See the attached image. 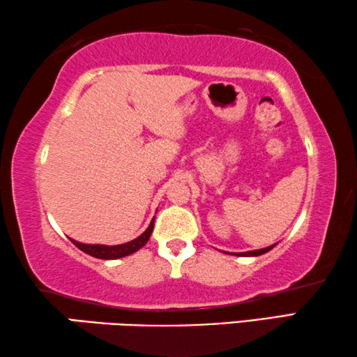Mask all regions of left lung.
Listing matches in <instances>:
<instances>
[{"label": "left lung", "mask_w": 357, "mask_h": 357, "mask_svg": "<svg viewBox=\"0 0 357 357\" xmlns=\"http://www.w3.org/2000/svg\"><path fill=\"white\" fill-rule=\"evenodd\" d=\"M275 245H271L268 248H264V250H256V251H248V252H238L236 256H241V257H252V256H260V254H265L268 252L271 248H273Z\"/></svg>", "instance_id": "8db88e82"}]
</instances>
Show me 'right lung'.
<instances>
[{"label": "right lung", "mask_w": 357, "mask_h": 357, "mask_svg": "<svg viewBox=\"0 0 357 357\" xmlns=\"http://www.w3.org/2000/svg\"><path fill=\"white\" fill-rule=\"evenodd\" d=\"M154 220L155 218L151 220L149 227L146 229L143 234H141L138 238H135L128 243H123V245H116V246H106V245H86V243H79L76 240H73V245H76L79 250L84 251L89 256L97 257V259H105V260H111V259H121L130 256V254L137 252L138 250H141L146 243H148L149 236L152 234V229H154Z\"/></svg>", "instance_id": "add662e5"}]
</instances>
